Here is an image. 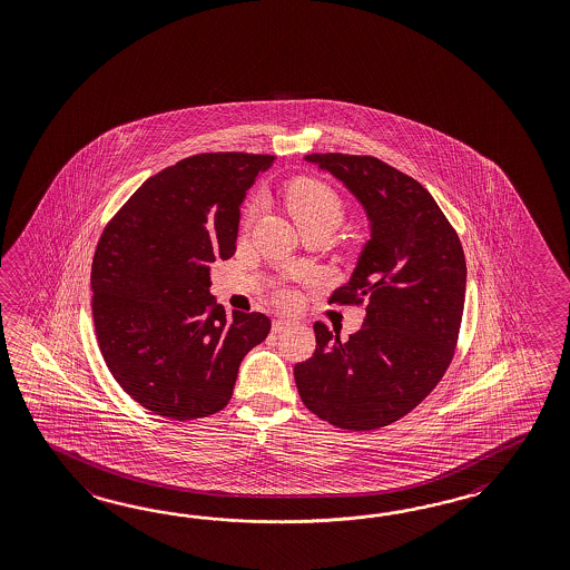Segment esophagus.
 <instances>
[{"mask_svg":"<svg viewBox=\"0 0 570 570\" xmlns=\"http://www.w3.org/2000/svg\"><path fill=\"white\" fill-rule=\"evenodd\" d=\"M287 326H292V320L277 318L273 322V332H283Z\"/></svg>","mask_w":570,"mask_h":570,"instance_id":"esophagus-1","label":"esophagus"}]
</instances>
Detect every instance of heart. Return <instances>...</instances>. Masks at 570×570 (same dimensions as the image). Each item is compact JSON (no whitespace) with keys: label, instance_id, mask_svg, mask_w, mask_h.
<instances>
[{"label":"heart","instance_id":"b5f03b06","mask_svg":"<svg viewBox=\"0 0 570 570\" xmlns=\"http://www.w3.org/2000/svg\"><path fill=\"white\" fill-rule=\"evenodd\" d=\"M285 203L302 232L309 227H326L332 232L343 222L344 200L341 195L316 178H297L287 186ZM252 213L254 212L248 213V219ZM278 302H292V293H278Z\"/></svg>","mask_w":570,"mask_h":570}]
</instances>
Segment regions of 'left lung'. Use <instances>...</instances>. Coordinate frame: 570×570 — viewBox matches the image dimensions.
I'll return each mask as SVG.
<instances>
[{
    "label": "left lung",
    "mask_w": 570,
    "mask_h": 570,
    "mask_svg": "<svg viewBox=\"0 0 570 570\" xmlns=\"http://www.w3.org/2000/svg\"><path fill=\"white\" fill-rule=\"evenodd\" d=\"M361 203L371 238L331 304H363L361 331L316 322V351L293 375L302 402L334 426L371 431L416 409L450 367L465 297L462 244L431 193L371 156L312 154Z\"/></svg>",
    "instance_id": "8db88e82"
}]
</instances>
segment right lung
I'll return each instance as SVG.
<instances>
[{"label":"right lung","instance_id":"right-lung-1","mask_svg":"<svg viewBox=\"0 0 570 570\" xmlns=\"http://www.w3.org/2000/svg\"><path fill=\"white\" fill-rule=\"evenodd\" d=\"M275 156L219 151L147 178L105 227L92 261L94 328L112 377L147 411L193 421L222 411L271 320L209 293L236 250L239 205Z\"/></svg>","mask_w":570,"mask_h":570}]
</instances>
